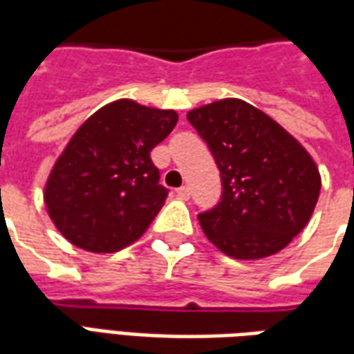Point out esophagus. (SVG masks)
Instances as JSON below:
<instances>
[{
	"label": "esophagus",
	"instance_id": "esophagus-1",
	"mask_svg": "<svg viewBox=\"0 0 354 354\" xmlns=\"http://www.w3.org/2000/svg\"><path fill=\"white\" fill-rule=\"evenodd\" d=\"M176 195L180 197V199H189V187L187 185H182V187H178L176 189Z\"/></svg>",
	"mask_w": 354,
	"mask_h": 354
}]
</instances>
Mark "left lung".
I'll return each instance as SVG.
<instances>
[{
	"label": "left lung",
	"mask_w": 354,
	"mask_h": 354,
	"mask_svg": "<svg viewBox=\"0 0 354 354\" xmlns=\"http://www.w3.org/2000/svg\"><path fill=\"white\" fill-rule=\"evenodd\" d=\"M222 180L220 201L199 212L205 236L234 259L278 253L305 228L320 174L305 147L263 111L222 100L187 113Z\"/></svg>",
	"instance_id": "1"
}]
</instances>
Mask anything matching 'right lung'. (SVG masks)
Here are the masks:
<instances>
[{
  "label": "right lung",
  "instance_id": "add662e5",
  "mask_svg": "<svg viewBox=\"0 0 354 354\" xmlns=\"http://www.w3.org/2000/svg\"><path fill=\"white\" fill-rule=\"evenodd\" d=\"M176 122L174 111L120 100L78 128L44 195L49 216L73 245L115 253L149 228L169 197L151 149Z\"/></svg>",
  "mask_w": 354,
  "mask_h": 354
}]
</instances>
